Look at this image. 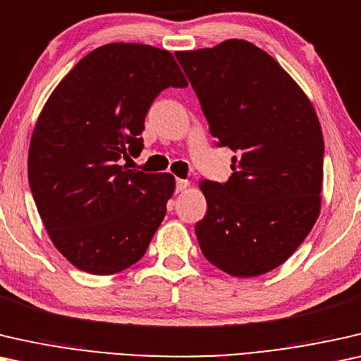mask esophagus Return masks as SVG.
Returning <instances> with one entry per match:
<instances>
[{
	"label": "esophagus",
	"mask_w": 361,
	"mask_h": 361,
	"mask_svg": "<svg viewBox=\"0 0 361 361\" xmlns=\"http://www.w3.org/2000/svg\"><path fill=\"white\" fill-rule=\"evenodd\" d=\"M188 186H190V181H188V180H181V178L176 180V191H178V192L185 191Z\"/></svg>",
	"instance_id": "esophagus-1"
}]
</instances>
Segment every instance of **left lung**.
I'll return each mask as SVG.
<instances>
[{"label":"left lung","instance_id":"8db88e82","mask_svg":"<svg viewBox=\"0 0 361 361\" xmlns=\"http://www.w3.org/2000/svg\"><path fill=\"white\" fill-rule=\"evenodd\" d=\"M217 145L237 152L226 183L200 181L207 212L195 227L207 262L237 278L275 270L321 212L324 139L316 109L265 50L229 39L175 52Z\"/></svg>","mask_w":361,"mask_h":361}]
</instances>
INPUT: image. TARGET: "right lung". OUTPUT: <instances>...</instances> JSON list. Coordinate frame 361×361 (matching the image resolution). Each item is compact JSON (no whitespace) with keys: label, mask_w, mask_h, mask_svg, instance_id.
<instances>
[{"label":"right lung","mask_w":361,"mask_h":361,"mask_svg":"<svg viewBox=\"0 0 361 361\" xmlns=\"http://www.w3.org/2000/svg\"><path fill=\"white\" fill-rule=\"evenodd\" d=\"M169 86L188 81L169 50L106 44L85 55L49 96L30 137L27 175L57 250L91 275L139 262L175 191L170 173L128 170L144 121Z\"/></svg>","instance_id":"add662e5"}]
</instances>
